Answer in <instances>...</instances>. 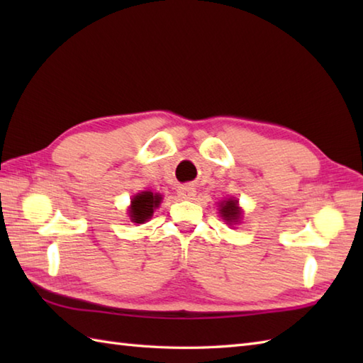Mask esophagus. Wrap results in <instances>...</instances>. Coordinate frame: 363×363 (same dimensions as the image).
<instances>
[{
    "mask_svg": "<svg viewBox=\"0 0 363 363\" xmlns=\"http://www.w3.org/2000/svg\"><path fill=\"white\" fill-rule=\"evenodd\" d=\"M177 195H179L182 199H191L195 196V189L191 186H181L177 189Z\"/></svg>",
    "mask_w": 363,
    "mask_h": 363,
    "instance_id": "esophagus-1",
    "label": "esophagus"
}]
</instances>
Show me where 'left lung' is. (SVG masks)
<instances>
[{
  "label": "left lung",
  "mask_w": 363,
  "mask_h": 363,
  "mask_svg": "<svg viewBox=\"0 0 363 363\" xmlns=\"http://www.w3.org/2000/svg\"><path fill=\"white\" fill-rule=\"evenodd\" d=\"M221 217L225 218L229 225L230 223H234L240 217V209H238L237 201H233V199H229L225 204H221Z\"/></svg>",
  "instance_id": "8db88e82"
}]
</instances>
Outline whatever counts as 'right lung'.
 Instances as JSON below:
<instances>
[{
	"label": "right lung",
	"mask_w": 363,
	"mask_h": 363,
	"mask_svg": "<svg viewBox=\"0 0 363 363\" xmlns=\"http://www.w3.org/2000/svg\"><path fill=\"white\" fill-rule=\"evenodd\" d=\"M160 203V195H152L151 191H142L138 194L130 204V218L134 223H143L148 220L154 207H157Z\"/></svg>",
	"instance_id": "obj_1"
}]
</instances>
